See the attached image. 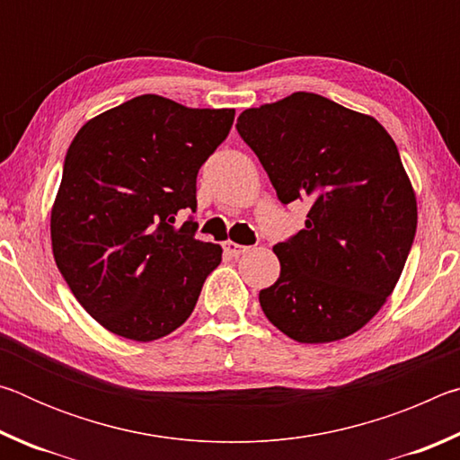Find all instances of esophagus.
Returning <instances> with one entry per match:
<instances>
[{"instance_id": "obj_1", "label": "esophagus", "mask_w": 460, "mask_h": 460, "mask_svg": "<svg viewBox=\"0 0 460 460\" xmlns=\"http://www.w3.org/2000/svg\"><path fill=\"white\" fill-rule=\"evenodd\" d=\"M223 249H225V253L231 255V258H239V255L245 253L249 247L239 245V243H235V241H223Z\"/></svg>"}]
</instances>
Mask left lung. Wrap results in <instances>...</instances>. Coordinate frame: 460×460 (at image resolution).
<instances>
[{"mask_svg":"<svg viewBox=\"0 0 460 460\" xmlns=\"http://www.w3.org/2000/svg\"><path fill=\"white\" fill-rule=\"evenodd\" d=\"M237 131L284 205H313L305 229L274 245L279 278L260 292L263 314L310 345L363 329L398 284L418 225L392 136L371 115L305 91L245 109Z\"/></svg>","mask_w":460,"mask_h":460,"instance_id":"1","label":"left lung"}]
</instances>
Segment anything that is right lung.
I'll return each instance as SVG.
<instances>
[{"mask_svg": "<svg viewBox=\"0 0 460 460\" xmlns=\"http://www.w3.org/2000/svg\"><path fill=\"white\" fill-rule=\"evenodd\" d=\"M235 109L139 95L75 136L50 213L54 261L79 305L113 334L150 342L192 314L223 249L194 239L197 174Z\"/></svg>", "mask_w": 460, "mask_h": 460, "instance_id": "right-lung-1", "label": "right lung"}]
</instances>
